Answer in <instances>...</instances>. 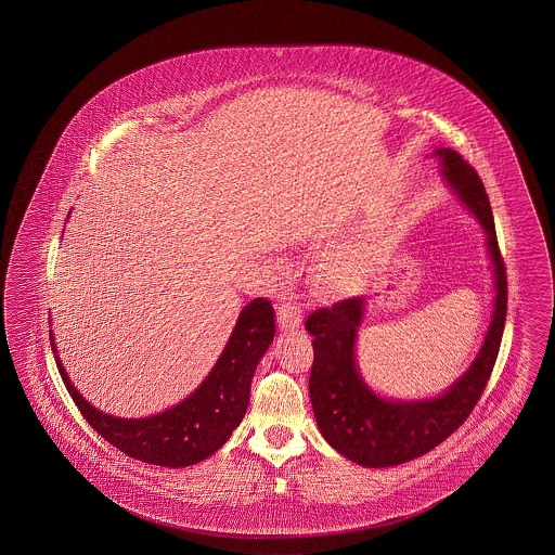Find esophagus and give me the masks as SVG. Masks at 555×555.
<instances>
[{
	"label": "esophagus",
	"mask_w": 555,
	"mask_h": 555,
	"mask_svg": "<svg viewBox=\"0 0 555 555\" xmlns=\"http://www.w3.org/2000/svg\"><path fill=\"white\" fill-rule=\"evenodd\" d=\"M276 320H279V325H281L285 332L297 330L302 321L301 307H299L297 302H281L279 309H276Z\"/></svg>",
	"instance_id": "obj_1"
}]
</instances>
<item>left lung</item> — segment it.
<instances>
[{
	"mask_svg": "<svg viewBox=\"0 0 555 555\" xmlns=\"http://www.w3.org/2000/svg\"><path fill=\"white\" fill-rule=\"evenodd\" d=\"M439 172L457 202L487 234L494 299L487 334L466 372L443 392L423 399H390L364 380L356 339L369 302L353 297L311 313L305 330L313 336L309 397L323 439L337 454L364 468H390L431 452L468 420L496 362L506 320V274L487 191L476 170L452 149H437Z\"/></svg>",
	"mask_w": 555,
	"mask_h": 555,
	"instance_id": "obj_1",
	"label": "left lung"
}]
</instances>
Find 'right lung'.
Masks as SVG:
<instances>
[{"label": "right lung", "instance_id": "right-lung-1", "mask_svg": "<svg viewBox=\"0 0 555 555\" xmlns=\"http://www.w3.org/2000/svg\"><path fill=\"white\" fill-rule=\"evenodd\" d=\"M272 337L274 309L270 301L258 297L240 311L232 336L202 385L181 403L140 420L116 417L89 403L70 383L56 352L52 330L51 346L68 395L85 421L105 437V441L140 462L185 468L216 454L244 420L250 403L254 372L269 350Z\"/></svg>", "mask_w": 555, "mask_h": 555}]
</instances>
